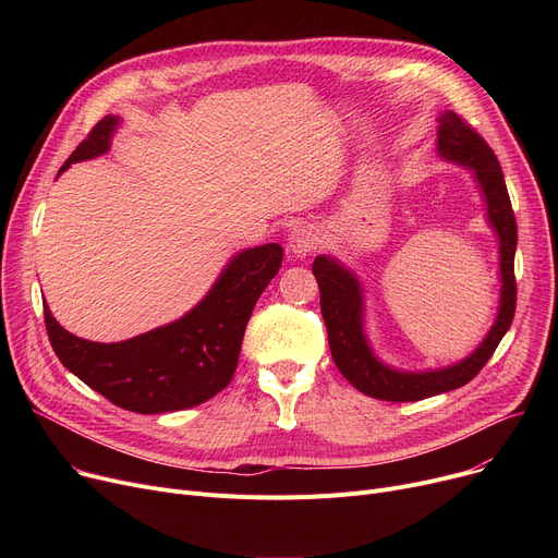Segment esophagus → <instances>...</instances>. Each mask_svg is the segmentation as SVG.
Instances as JSON below:
<instances>
[{"label":"esophagus","mask_w":558,"mask_h":558,"mask_svg":"<svg viewBox=\"0 0 558 558\" xmlns=\"http://www.w3.org/2000/svg\"><path fill=\"white\" fill-rule=\"evenodd\" d=\"M316 246V232L310 226H301L289 234L287 251L291 257H305Z\"/></svg>","instance_id":"esophagus-1"}]
</instances>
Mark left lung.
Listing matches in <instances>:
<instances>
[{"label":"left lung","mask_w":558,"mask_h":558,"mask_svg":"<svg viewBox=\"0 0 558 558\" xmlns=\"http://www.w3.org/2000/svg\"><path fill=\"white\" fill-rule=\"evenodd\" d=\"M436 151L446 162L465 167L477 183L486 205V221L500 248V303L490 330L471 355L441 368L402 371L375 355L366 335L364 287L357 274L332 255H316L312 271L320 291V314L328 328L332 360L350 385L377 400L414 402L468 385L495 353L497 343L511 328L515 312L513 259L518 226L502 167L490 146L452 110L438 114Z\"/></svg>","instance_id":"1"}]
</instances>
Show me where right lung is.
<instances>
[{
    "mask_svg": "<svg viewBox=\"0 0 558 558\" xmlns=\"http://www.w3.org/2000/svg\"><path fill=\"white\" fill-rule=\"evenodd\" d=\"M122 124L106 114L61 167L110 151ZM282 264V246L244 248L230 262L187 314L126 341L99 343L68 332L45 303V324L53 353L112 404L135 414H165L196 407L217 396L238 368L244 330L259 294Z\"/></svg>",
    "mask_w": 558,
    "mask_h": 558,
    "instance_id": "right-lung-1",
    "label": "right lung"
}]
</instances>
